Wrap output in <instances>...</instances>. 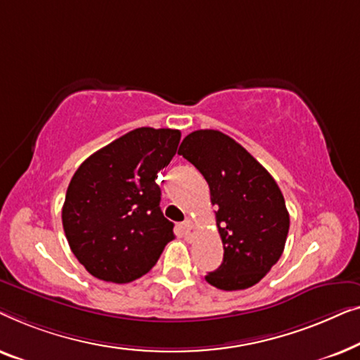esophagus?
Wrapping results in <instances>:
<instances>
[{
    "mask_svg": "<svg viewBox=\"0 0 360 360\" xmlns=\"http://www.w3.org/2000/svg\"><path fill=\"white\" fill-rule=\"evenodd\" d=\"M194 233H195V226L192 225L191 220H186L184 224H182V235H184V238L189 240V238L194 235Z\"/></svg>",
    "mask_w": 360,
    "mask_h": 360,
    "instance_id": "esophagus-1",
    "label": "esophagus"
}]
</instances>
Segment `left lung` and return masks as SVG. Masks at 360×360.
Masks as SVG:
<instances>
[{
  "label": "left lung",
  "mask_w": 360,
  "mask_h": 360,
  "mask_svg": "<svg viewBox=\"0 0 360 360\" xmlns=\"http://www.w3.org/2000/svg\"><path fill=\"white\" fill-rule=\"evenodd\" d=\"M178 155L195 166L210 187L224 262L205 281L220 290L259 282L285 246L288 212L274 178L240 143L219 130H195Z\"/></svg>",
  "instance_id": "obj_1"
}]
</instances>
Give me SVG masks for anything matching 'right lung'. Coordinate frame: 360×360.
Here are the masks:
<instances>
[{"label": "right lung", "instance_id": "right-lung-1", "mask_svg": "<svg viewBox=\"0 0 360 360\" xmlns=\"http://www.w3.org/2000/svg\"><path fill=\"white\" fill-rule=\"evenodd\" d=\"M181 131L140 127L96 151L73 174L62 209L73 255L91 276L127 283L145 276L174 238L155 179Z\"/></svg>", "mask_w": 360, "mask_h": 360}]
</instances>
